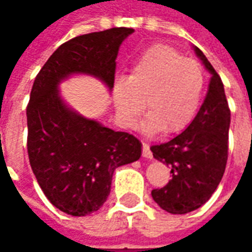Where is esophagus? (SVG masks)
<instances>
[{"label":"esophagus","mask_w":252,"mask_h":252,"mask_svg":"<svg viewBox=\"0 0 252 252\" xmlns=\"http://www.w3.org/2000/svg\"><path fill=\"white\" fill-rule=\"evenodd\" d=\"M142 146H143V153H142L143 157H144V158H147V159L153 158V153H151V150H150V146H148L147 143L142 142Z\"/></svg>","instance_id":"34e87169"}]
</instances>
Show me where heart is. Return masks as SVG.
Listing matches in <instances>:
<instances>
[{"mask_svg": "<svg viewBox=\"0 0 252 252\" xmlns=\"http://www.w3.org/2000/svg\"><path fill=\"white\" fill-rule=\"evenodd\" d=\"M202 90L204 72L198 63L174 47L155 44L135 59L129 77L116 79L113 99L119 120L126 128L135 126L147 106L143 131L175 133L193 121Z\"/></svg>", "mask_w": 252, "mask_h": 252, "instance_id": "heart-1", "label": "heart"}]
</instances>
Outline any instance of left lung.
Masks as SVG:
<instances>
[{"mask_svg": "<svg viewBox=\"0 0 252 252\" xmlns=\"http://www.w3.org/2000/svg\"><path fill=\"white\" fill-rule=\"evenodd\" d=\"M212 74L209 89L198 113L178 136L151 146L154 158L171 169V180L151 191L162 209L184 215L204 205L220 184L228 159L231 110L221 78L200 48H194Z\"/></svg>", "mask_w": 252, "mask_h": 252, "instance_id": "8db88e82", "label": "left lung"}]
</instances>
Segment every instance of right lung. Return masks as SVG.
Masks as SVG:
<instances>
[{
	"mask_svg": "<svg viewBox=\"0 0 252 252\" xmlns=\"http://www.w3.org/2000/svg\"><path fill=\"white\" fill-rule=\"evenodd\" d=\"M132 28H110L74 37L48 58L36 75L27 105L31 167L52 205L71 216L98 211L108 198L116 167L142 155L128 132H115L63 104L58 83L85 72L113 88L116 58Z\"/></svg>",
	"mask_w": 252,
	"mask_h": 252,
	"instance_id": "obj_1",
	"label": "right lung"
}]
</instances>
